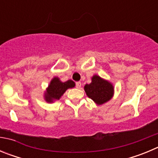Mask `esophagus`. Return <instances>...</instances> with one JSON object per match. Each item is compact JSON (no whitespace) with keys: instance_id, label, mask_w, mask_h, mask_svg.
<instances>
[{"instance_id":"obj_1","label":"esophagus","mask_w":158,"mask_h":158,"mask_svg":"<svg viewBox=\"0 0 158 158\" xmlns=\"http://www.w3.org/2000/svg\"><path fill=\"white\" fill-rule=\"evenodd\" d=\"M76 87L77 88V89H81V83L80 81H78L76 83Z\"/></svg>"}]
</instances>
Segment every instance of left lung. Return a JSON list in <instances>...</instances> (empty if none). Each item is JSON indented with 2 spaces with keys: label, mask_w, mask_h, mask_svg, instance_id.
Returning a JSON list of instances; mask_svg holds the SVG:
<instances>
[{
  "label": "left lung",
  "mask_w": 158,
  "mask_h": 158,
  "mask_svg": "<svg viewBox=\"0 0 158 158\" xmlns=\"http://www.w3.org/2000/svg\"><path fill=\"white\" fill-rule=\"evenodd\" d=\"M91 80V83L86 84L84 87L86 95L97 105H101L109 101L115 92L112 83L97 74L93 75Z\"/></svg>",
  "instance_id": "1"
}]
</instances>
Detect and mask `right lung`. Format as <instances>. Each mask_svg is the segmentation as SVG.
<instances>
[{"mask_svg":"<svg viewBox=\"0 0 158 158\" xmlns=\"http://www.w3.org/2000/svg\"><path fill=\"white\" fill-rule=\"evenodd\" d=\"M75 87V82L72 80H68L67 81L62 82L58 77L52 78L48 87L44 92L43 97L47 103H54L55 100H59L62 95L65 93L68 89H72Z\"/></svg>","mask_w":158,"mask_h":158,"instance_id":"right-lung-1","label":"right lung"}]
</instances>
